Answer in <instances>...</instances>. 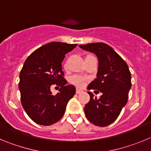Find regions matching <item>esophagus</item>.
Here are the masks:
<instances>
[{
    "label": "esophagus",
    "mask_w": 151,
    "mask_h": 151,
    "mask_svg": "<svg viewBox=\"0 0 151 151\" xmlns=\"http://www.w3.org/2000/svg\"><path fill=\"white\" fill-rule=\"evenodd\" d=\"M82 93H83V91H82L81 89H78V88L76 89V94H82Z\"/></svg>",
    "instance_id": "1"
}]
</instances>
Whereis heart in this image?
<instances>
[{
  "label": "heart",
  "mask_w": 151,
  "mask_h": 151,
  "mask_svg": "<svg viewBox=\"0 0 151 151\" xmlns=\"http://www.w3.org/2000/svg\"><path fill=\"white\" fill-rule=\"evenodd\" d=\"M69 81L73 85H76L78 87H82L85 85V82L87 81V78L82 76H78V75H74L70 77Z\"/></svg>",
  "instance_id": "obj_1"
}]
</instances>
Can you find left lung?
I'll return each mask as SVG.
<instances>
[{"mask_svg": "<svg viewBox=\"0 0 151 151\" xmlns=\"http://www.w3.org/2000/svg\"><path fill=\"white\" fill-rule=\"evenodd\" d=\"M94 53L98 58L97 78L88 86V90L102 92L99 99L88 91L90 101L85 106V114L94 125L104 127L117 119L129 98L132 87L131 73L127 63L111 47L101 42L79 45Z\"/></svg>", "mask_w": 151, "mask_h": 151, "instance_id": "8db88e82", "label": "left lung"}]
</instances>
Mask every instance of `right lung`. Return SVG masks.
<instances>
[{"mask_svg": "<svg viewBox=\"0 0 151 151\" xmlns=\"http://www.w3.org/2000/svg\"><path fill=\"white\" fill-rule=\"evenodd\" d=\"M76 44L50 42L35 50L26 60L19 74L21 103L27 115L35 123L50 125L63 116L66 105L76 94L74 85H66L62 61ZM61 87L56 96L52 84Z\"/></svg>", "mask_w": 151, "mask_h": 151, "instance_id": "add662e5", "label": "right lung"}]
</instances>
